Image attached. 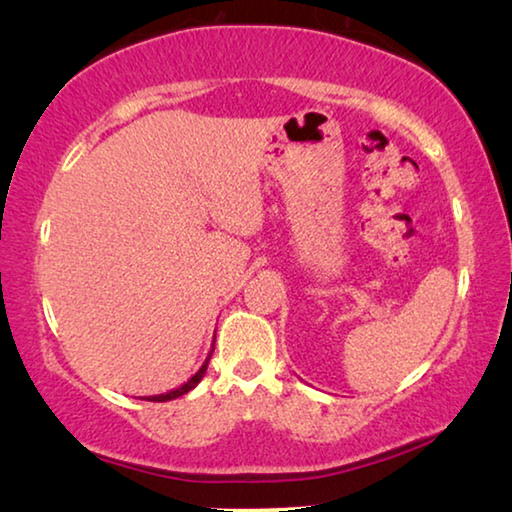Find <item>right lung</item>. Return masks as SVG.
Listing matches in <instances>:
<instances>
[{
  "mask_svg": "<svg viewBox=\"0 0 512 512\" xmlns=\"http://www.w3.org/2000/svg\"><path fill=\"white\" fill-rule=\"evenodd\" d=\"M210 357H212V352L207 354V359H205V363L201 368H198L192 377H189L185 384H180L178 388H171L169 393H162V395H149V397H144V400H149V402H169V400H176V397H180V395H185V393H189L192 391V388H196V384L198 381L203 379V375H205V370H207V361H210Z\"/></svg>",
  "mask_w": 512,
  "mask_h": 512,
  "instance_id": "add662e5",
  "label": "right lung"
}]
</instances>
